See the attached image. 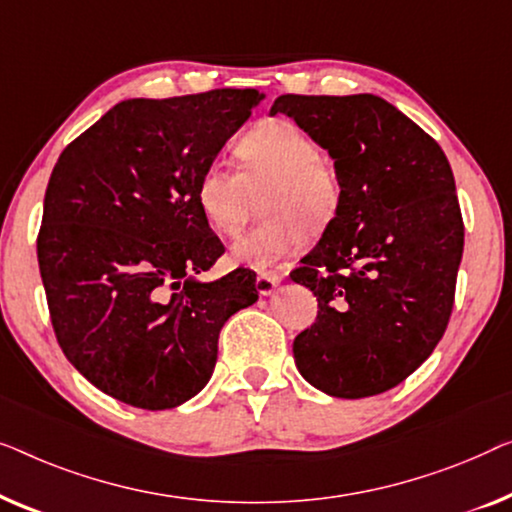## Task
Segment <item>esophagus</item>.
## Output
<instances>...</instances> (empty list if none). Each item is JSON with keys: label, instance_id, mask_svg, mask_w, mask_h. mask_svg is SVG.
I'll return each instance as SVG.
<instances>
[{"label": "esophagus", "instance_id": "esophagus-1", "mask_svg": "<svg viewBox=\"0 0 512 512\" xmlns=\"http://www.w3.org/2000/svg\"><path fill=\"white\" fill-rule=\"evenodd\" d=\"M280 273L273 271V269H259L257 271V290L262 294H271L276 290V285L280 283Z\"/></svg>", "mask_w": 512, "mask_h": 512}]
</instances>
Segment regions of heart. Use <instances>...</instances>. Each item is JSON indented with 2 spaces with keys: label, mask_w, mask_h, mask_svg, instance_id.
Instances as JSON below:
<instances>
[{
  "label": "heart",
  "mask_w": 512,
  "mask_h": 512,
  "mask_svg": "<svg viewBox=\"0 0 512 512\" xmlns=\"http://www.w3.org/2000/svg\"><path fill=\"white\" fill-rule=\"evenodd\" d=\"M241 171L211 160L197 181V204L204 220L220 234H234L262 194L264 222L246 229L229 246L234 264L264 266L297 253L306 229L322 232L336 218L343 199L341 176L320 160V148L292 120H266L236 146Z\"/></svg>",
  "instance_id": "heart-1"
}]
</instances>
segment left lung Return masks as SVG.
I'll use <instances>...</instances> for the list:
<instances>
[{"mask_svg": "<svg viewBox=\"0 0 512 512\" xmlns=\"http://www.w3.org/2000/svg\"><path fill=\"white\" fill-rule=\"evenodd\" d=\"M276 113L329 150L343 185L336 218L290 273L318 297L294 362L331 397L392 390L434 352L455 304L464 220L448 157L376 95H280Z\"/></svg>", "mask_w": 512, "mask_h": 512, "instance_id": "obj_1", "label": "left lung"}]
</instances>
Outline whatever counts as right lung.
<instances>
[{
    "label": "right lung",
    "instance_id": "add662e5",
    "mask_svg": "<svg viewBox=\"0 0 512 512\" xmlns=\"http://www.w3.org/2000/svg\"><path fill=\"white\" fill-rule=\"evenodd\" d=\"M257 90L127 99L62 150L37 239L64 357L134 408H176L204 390L225 322L257 301V273L213 283L225 246L197 204L201 169L259 104Z\"/></svg>",
    "mask_w": 512,
    "mask_h": 512
}]
</instances>
